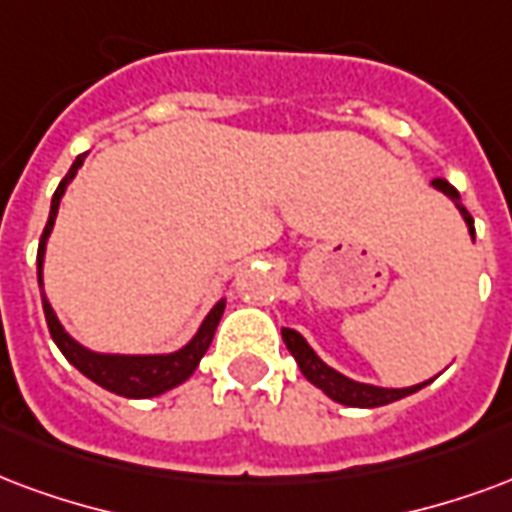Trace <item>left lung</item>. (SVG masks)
Segmentation results:
<instances>
[{"label": "left lung", "instance_id": "1", "mask_svg": "<svg viewBox=\"0 0 512 512\" xmlns=\"http://www.w3.org/2000/svg\"><path fill=\"white\" fill-rule=\"evenodd\" d=\"M431 187L437 189V192H442V195H448V198L456 203L458 214L467 222L469 236L475 241V222L469 217L467 208L461 206L458 189L453 187L448 179H434L431 181ZM282 339H285L287 350H290V355L295 358V363H298V369H301V374H304L306 380L312 382L314 388H320L328 399L339 401L344 407H363V410H369V407H382V404L399 401L404 399V396H410V393H418L420 388H426V385L434 380V377H431V380L410 385V388H380V385H369V382L350 380V377H344L342 372H336L333 366H328V363L309 347V342H306L298 331H293V328H282Z\"/></svg>", "mask_w": 512, "mask_h": 512}]
</instances>
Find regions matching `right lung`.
I'll list each match as a JSON object with an SVG mask.
<instances>
[{"label": "right lung", "mask_w": 512, "mask_h": 512, "mask_svg": "<svg viewBox=\"0 0 512 512\" xmlns=\"http://www.w3.org/2000/svg\"><path fill=\"white\" fill-rule=\"evenodd\" d=\"M86 154L75 157L73 168L67 170V176L59 181L54 198H51V214L45 222L43 238H40V249H37V285L43 290V266H45V246H48V236L54 230L56 214H59V203H62L64 192L70 187V181L75 179V173L81 170ZM43 312L51 339L56 347L62 350L67 361L73 363L75 369L97 382L105 391L124 396V399H151V396H160V393L176 388L184 380H189L195 369L200 366V358L206 355L211 342H214V333L225 312V298L214 304V309L206 314V320L200 323L198 333L189 339L184 347L173 352H149V355H127V352H97L83 347L81 342H75L70 333L64 331V325L59 323L54 306L48 301V295L43 290Z\"/></svg>", "instance_id": "right-lung-1"}]
</instances>
